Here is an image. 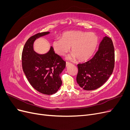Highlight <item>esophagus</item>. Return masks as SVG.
I'll return each mask as SVG.
<instances>
[{
  "label": "esophagus",
  "mask_w": 130,
  "mask_h": 130,
  "mask_svg": "<svg viewBox=\"0 0 130 130\" xmlns=\"http://www.w3.org/2000/svg\"><path fill=\"white\" fill-rule=\"evenodd\" d=\"M69 64H70V63H69L68 62H66V66L67 67L68 66Z\"/></svg>",
  "instance_id": "1"
}]
</instances>
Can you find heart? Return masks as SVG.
<instances>
[{"mask_svg": "<svg viewBox=\"0 0 130 130\" xmlns=\"http://www.w3.org/2000/svg\"><path fill=\"white\" fill-rule=\"evenodd\" d=\"M99 38L93 32L69 31L62 35L60 39H55L53 43L54 49L60 56H64L72 48V55L69 58H77L85 61L92 56L97 48Z\"/></svg>", "mask_w": 130, "mask_h": 130, "instance_id": "1", "label": "heart"}]
</instances>
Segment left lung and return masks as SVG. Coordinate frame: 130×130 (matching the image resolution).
Returning <instances> with one entry per match:
<instances>
[{
    "label": "left lung",
    "instance_id": "8db88e82",
    "mask_svg": "<svg viewBox=\"0 0 130 130\" xmlns=\"http://www.w3.org/2000/svg\"><path fill=\"white\" fill-rule=\"evenodd\" d=\"M115 48L111 38L105 36L94 57L77 64L76 81L86 90H95L103 86L111 75L115 67Z\"/></svg>",
    "mask_w": 130,
    "mask_h": 130
}]
</instances>
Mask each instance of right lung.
Instances as JSON below:
<instances>
[{
    "mask_svg": "<svg viewBox=\"0 0 130 130\" xmlns=\"http://www.w3.org/2000/svg\"><path fill=\"white\" fill-rule=\"evenodd\" d=\"M49 33H38L30 37L22 55V68L27 80L38 92L46 95L58 91L62 84L60 74L66 67V62L55 53L52 46L45 54H38L34 50L35 41Z\"/></svg>",
    "mask_w": 130,
    "mask_h": 130,
    "instance_id": "right-lung-1",
    "label": "right lung"
}]
</instances>
